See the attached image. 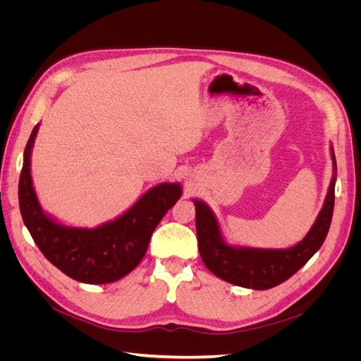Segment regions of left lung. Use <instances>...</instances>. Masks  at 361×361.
I'll return each mask as SVG.
<instances>
[{
	"mask_svg": "<svg viewBox=\"0 0 361 361\" xmlns=\"http://www.w3.org/2000/svg\"><path fill=\"white\" fill-rule=\"evenodd\" d=\"M333 178L322 209L309 233L290 248H253L226 243L212 209L202 200H195V231L199 253L212 274L235 286L265 290L290 279L307 264L321 248L331 224L334 209V185L337 178L336 157L331 147Z\"/></svg>",
	"mask_w": 361,
	"mask_h": 361,
	"instance_id": "8db88e82",
	"label": "left lung"
}]
</instances>
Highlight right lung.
<instances>
[{"mask_svg":"<svg viewBox=\"0 0 361 361\" xmlns=\"http://www.w3.org/2000/svg\"><path fill=\"white\" fill-rule=\"evenodd\" d=\"M39 125L31 130L19 178V209L31 238L54 267L71 279L104 285L125 277L145 257L150 236L180 195V183L150 188L126 212L101 226L61 224L42 209L31 179V152Z\"/></svg>","mask_w":361,"mask_h":361,"instance_id":"obj_1","label":"right lung"}]
</instances>
